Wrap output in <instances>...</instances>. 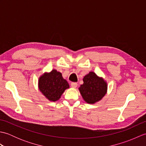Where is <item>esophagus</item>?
<instances>
[{
    "label": "esophagus",
    "mask_w": 146,
    "mask_h": 146,
    "mask_svg": "<svg viewBox=\"0 0 146 146\" xmlns=\"http://www.w3.org/2000/svg\"><path fill=\"white\" fill-rule=\"evenodd\" d=\"M77 85H78V84H77V83L76 82H72L71 83V86L72 88H76Z\"/></svg>",
    "instance_id": "1"
}]
</instances>
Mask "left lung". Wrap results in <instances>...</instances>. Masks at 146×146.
I'll return each instance as SVG.
<instances>
[{
  "label": "left lung",
  "mask_w": 146,
  "mask_h": 146,
  "mask_svg": "<svg viewBox=\"0 0 146 146\" xmlns=\"http://www.w3.org/2000/svg\"><path fill=\"white\" fill-rule=\"evenodd\" d=\"M83 80V84L80 86L79 90L86 103L95 104L106 94L107 83L94 72H90L84 76Z\"/></svg>",
  "instance_id": "left-lung-1"
}]
</instances>
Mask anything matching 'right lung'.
Listing matches in <instances>:
<instances>
[{"mask_svg":"<svg viewBox=\"0 0 146 146\" xmlns=\"http://www.w3.org/2000/svg\"><path fill=\"white\" fill-rule=\"evenodd\" d=\"M39 89L49 100L55 102L60 98L66 89L70 87L61 73L56 70L46 73L39 79Z\"/></svg>","mask_w":146,"mask_h":146,"instance_id":"add662e5","label":"right lung"}]
</instances>
